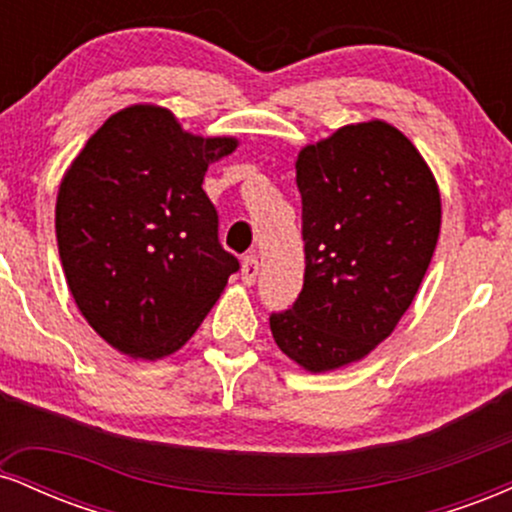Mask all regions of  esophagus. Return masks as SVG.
I'll return each instance as SVG.
<instances>
[{
  "instance_id": "1",
  "label": "esophagus",
  "mask_w": 512,
  "mask_h": 512,
  "mask_svg": "<svg viewBox=\"0 0 512 512\" xmlns=\"http://www.w3.org/2000/svg\"><path fill=\"white\" fill-rule=\"evenodd\" d=\"M257 274H260V262H257L255 255H248L243 260V269H240V279H243V284L252 286V284H255Z\"/></svg>"
}]
</instances>
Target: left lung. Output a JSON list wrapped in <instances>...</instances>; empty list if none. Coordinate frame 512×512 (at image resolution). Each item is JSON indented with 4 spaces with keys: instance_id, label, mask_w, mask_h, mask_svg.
<instances>
[{
    "instance_id": "left-lung-1",
    "label": "left lung",
    "mask_w": 512,
    "mask_h": 512,
    "mask_svg": "<svg viewBox=\"0 0 512 512\" xmlns=\"http://www.w3.org/2000/svg\"><path fill=\"white\" fill-rule=\"evenodd\" d=\"M296 182L303 291L269 327L293 363L330 373L366 358L407 313L438 243L440 190L419 149L385 120L303 146Z\"/></svg>"
}]
</instances>
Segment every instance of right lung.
<instances>
[{
	"label": "right lung",
	"mask_w": 512,
	"mask_h": 512,
	"mask_svg": "<svg viewBox=\"0 0 512 512\" xmlns=\"http://www.w3.org/2000/svg\"><path fill=\"white\" fill-rule=\"evenodd\" d=\"M238 149L154 103L110 115L64 170L55 204L67 286L88 325L129 358L187 344L238 260L221 248L204 173Z\"/></svg>",
	"instance_id": "add662e5"
}]
</instances>
